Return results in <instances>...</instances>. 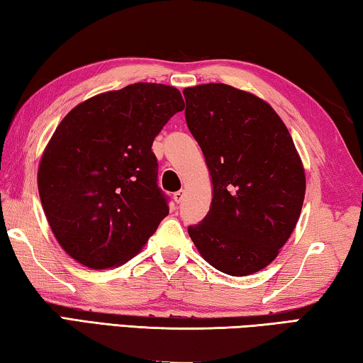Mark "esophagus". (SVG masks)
<instances>
[{
  "mask_svg": "<svg viewBox=\"0 0 363 363\" xmlns=\"http://www.w3.org/2000/svg\"><path fill=\"white\" fill-rule=\"evenodd\" d=\"M173 199H174L176 203H181V201L184 200V190H177V192H174Z\"/></svg>",
  "mask_w": 363,
  "mask_h": 363,
  "instance_id": "obj_1",
  "label": "esophagus"
}]
</instances>
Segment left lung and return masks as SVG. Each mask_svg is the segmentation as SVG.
<instances>
[{"label": "left lung", "instance_id": "1", "mask_svg": "<svg viewBox=\"0 0 363 363\" xmlns=\"http://www.w3.org/2000/svg\"><path fill=\"white\" fill-rule=\"evenodd\" d=\"M184 97L213 182L210 211L189 235L220 272L255 274L277 257L299 219L306 176L296 147L275 110L247 91L210 83Z\"/></svg>", "mask_w": 363, "mask_h": 363}]
</instances>
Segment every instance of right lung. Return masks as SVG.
Here are the masks:
<instances>
[{
	"mask_svg": "<svg viewBox=\"0 0 363 363\" xmlns=\"http://www.w3.org/2000/svg\"><path fill=\"white\" fill-rule=\"evenodd\" d=\"M184 110L179 91L134 83L91 97L54 131L38 168L43 210L65 253L89 269L131 259L168 216L153 139Z\"/></svg>",
	"mask_w": 363,
	"mask_h": 363,
	"instance_id": "1",
	"label": "right lung"
}]
</instances>
